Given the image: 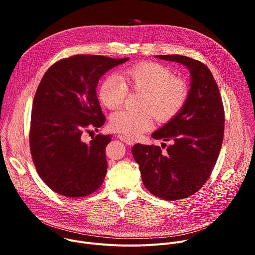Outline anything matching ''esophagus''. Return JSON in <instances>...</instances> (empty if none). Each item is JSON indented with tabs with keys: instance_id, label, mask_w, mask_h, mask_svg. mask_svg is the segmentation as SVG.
Masks as SVG:
<instances>
[{
	"instance_id": "obj_1",
	"label": "esophagus",
	"mask_w": 255,
	"mask_h": 255,
	"mask_svg": "<svg viewBox=\"0 0 255 255\" xmlns=\"http://www.w3.org/2000/svg\"><path fill=\"white\" fill-rule=\"evenodd\" d=\"M118 138H119L121 141H123V142H125L126 144H128V145H133V144H134V140H133L132 138H129V137L125 136V135H118Z\"/></svg>"
}]
</instances>
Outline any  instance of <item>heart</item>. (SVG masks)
<instances>
[{
	"mask_svg": "<svg viewBox=\"0 0 255 255\" xmlns=\"http://www.w3.org/2000/svg\"><path fill=\"white\" fill-rule=\"evenodd\" d=\"M128 90L142 93L140 107L145 109L113 113L110 127L130 137L138 136L151 127V113L159 122L170 120L181 110L189 95L187 83L174 78L168 67L157 62L144 61L123 68L120 78L107 76L99 87L98 98L106 108L116 109L124 103Z\"/></svg>",
	"mask_w": 255,
	"mask_h": 255,
	"instance_id": "heart-1",
	"label": "heart"
}]
</instances>
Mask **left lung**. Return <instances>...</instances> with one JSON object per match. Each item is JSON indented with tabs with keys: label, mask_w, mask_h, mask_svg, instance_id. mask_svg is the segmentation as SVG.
<instances>
[{
	"label": "left lung",
	"mask_w": 255,
	"mask_h": 255,
	"mask_svg": "<svg viewBox=\"0 0 255 255\" xmlns=\"http://www.w3.org/2000/svg\"><path fill=\"white\" fill-rule=\"evenodd\" d=\"M156 57L187 66L191 88L181 110L151 134L154 139L170 141L165 151L138 143L132 154L145 188L155 197L176 201L197 193L210 177L223 142L224 107L219 88L204 63L178 54Z\"/></svg>",
	"instance_id": "1"
}]
</instances>
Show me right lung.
<instances>
[{"mask_svg": "<svg viewBox=\"0 0 255 255\" xmlns=\"http://www.w3.org/2000/svg\"><path fill=\"white\" fill-rule=\"evenodd\" d=\"M128 59L78 54L58 60L44 74L33 100L30 151L39 176L55 193L82 198L103 184L111 136L98 134L86 143L82 134L106 121L97 98L99 80Z\"/></svg>", "mask_w": 255, "mask_h": 255, "instance_id": "right-lung-1", "label": "right lung"}]
</instances>
